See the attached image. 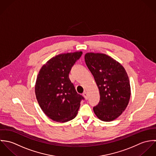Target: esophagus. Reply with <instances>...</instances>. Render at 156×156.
<instances>
[{
  "instance_id": "esophagus-1",
  "label": "esophagus",
  "mask_w": 156,
  "mask_h": 156,
  "mask_svg": "<svg viewBox=\"0 0 156 156\" xmlns=\"http://www.w3.org/2000/svg\"><path fill=\"white\" fill-rule=\"evenodd\" d=\"M83 97H85V98L86 100H88V94H87V92H84L83 94Z\"/></svg>"
}]
</instances>
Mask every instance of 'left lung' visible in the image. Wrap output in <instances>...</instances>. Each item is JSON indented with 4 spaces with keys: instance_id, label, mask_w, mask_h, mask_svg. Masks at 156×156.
I'll list each match as a JSON object with an SVG mask.
<instances>
[{
    "instance_id": "8db88e82",
    "label": "left lung",
    "mask_w": 156,
    "mask_h": 156,
    "mask_svg": "<svg viewBox=\"0 0 156 156\" xmlns=\"http://www.w3.org/2000/svg\"><path fill=\"white\" fill-rule=\"evenodd\" d=\"M85 61L100 92V101L94 112L101 121H112L129 104L131 89L128 75L121 64L103 53H87Z\"/></svg>"
}]
</instances>
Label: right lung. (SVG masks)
<instances>
[{"mask_svg":"<svg viewBox=\"0 0 156 156\" xmlns=\"http://www.w3.org/2000/svg\"><path fill=\"white\" fill-rule=\"evenodd\" d=\"M82 55V51H76L57 55L48 60L38 74L37 100L43 112L55 121L65 122L74 119L84 99L69 78L71 68Z\"/></svg>","mask_w":156,"mask_h":156,"instance_id":"obj_1","label":"right lung"}]
</instances>
